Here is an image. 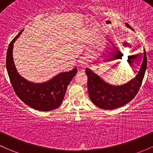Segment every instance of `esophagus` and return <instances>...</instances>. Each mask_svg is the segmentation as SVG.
<instances>
[{"label":"esophagus","instance_id":"1","mask_svg":"<svg viewBox=\"0 0 153 153\" xmlns=\"http://www.w3.org/2000/svg\"><path fill=\"white\" fill-rule=\"evenodd\" d=\"M86 64V63H85V62H83V61L80 62V64H81V67H83V66H85V64Z\"/></svg>","mask_w":153,"mask_h":153}]
</instances>
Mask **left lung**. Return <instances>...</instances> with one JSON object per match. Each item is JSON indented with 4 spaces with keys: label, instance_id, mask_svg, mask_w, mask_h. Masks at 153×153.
Here are the masks:
<instances>
[{
    "label": "left lung",
    "instance_id": "8db88e82",
    "mask_svg": "<svg viewBox=\"0 0 153 153\" xmlns=\"http://www.w3.org/2000/svg\"><path fill=\"white\" fill-rule=\"evenodd\" d=\"M128 28H133L126 23ZM147 56L144 48V59L137 75L122 85H114L104 81L89 68L85 72L88 76V93L93 103L105 110H112L123 106L134 98L139 91L147 70Z\"/></svg>",
    "mask_w": 153,
    "mask_h": 153
}]
</instances>
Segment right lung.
Wrapping results in <instances>:
<instances>
[{"label": "right lung", "instance_id": "right-lung-1", "mask_svg": "<svg viewBox=\"0 0 153 153\" xmlns=\"http://www.w3.org/2000/svg\"><path fill=\"white\" fill-rule=\"evenodd\" d=\"M22 31L23 29L13 39L6 53V70L11 84L17 97L26 105L41 111L54 110L62 104L67 86L76 75L77 68L60 72L42 83H33L24 78L16 69L12 53L14 42Z\"/></svg>", "mask_w": 153, "mask_h": 153}]
</instances>
